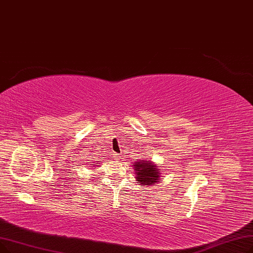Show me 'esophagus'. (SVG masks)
<instances>
[{
	"mask_svg": "<svg viewBox=\"0 0 253 253\" xmlns=\"http://www.w3.org/2000/svg\"><path fill=\"white\" fill-rule=\"evenodd\" d=\"M112 158H113V160L117 161V160H119V159H120V155H119V154H117V153H115V152H113V154H112Z\"/></svg>",
	"mask_w": 253,
	"mask_h": 253,
	"instance_id": "esophagus-1",
	"label": "esophagus"
}]
</instances>
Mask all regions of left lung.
<instances>
[{"instance_id": "left-lung-1", "label": "left lung", "mask_w": 253, "mask_h": 253, "mask_svg": "<svg viewBox=\"0 0 253 253\" xmlns=\"http://www.w3.org/2000/svg\"><path fill=\"white\" fill-rule=\"evenodd\" d=\"M133 167L136 175V181H138L140 185L153 186L154 184L161 182V169H158V166L152 161H136Z\"/></svg>"}]
</instances>
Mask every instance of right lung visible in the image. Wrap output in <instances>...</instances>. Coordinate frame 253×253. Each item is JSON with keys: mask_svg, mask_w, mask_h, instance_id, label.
I'll return each instance as SVG.
<instances>
[{"mask_svg": "<svg viewBox=\"0 0 253 253\" xmlns=\"http://www.w3.org/2000/svg\"><path fill=\"white\" fill-rule=\"evenodd\" d=\"M100 166V164H97V165H94V166H92L93 168H95V167H99ZM95 169H97V168H95Z\"/></svg>", "mask_w": 253, "mask_h": 253, "instance_id": "obj_1", "label": "right lung"}]
</instances>
